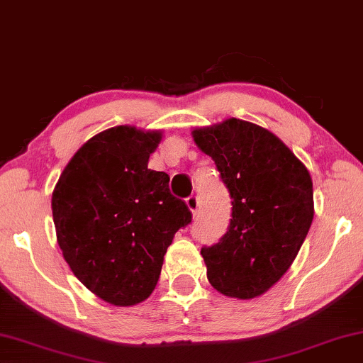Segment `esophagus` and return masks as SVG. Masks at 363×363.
I'll use <instances>...</instances> for the list:
<instances>
[{"label":"esophagus","mask_w":363,"mask_h":363,"mask_svg":"<svg viewBox=\"0 0 363 363\" xmlns=\"http://www.w3.org/2000/svg\"><path fill=\"white\" fill-rule=\"evenodd\" d=\"M186 203H187V208L192 211V215L197 216L199 210H200V200H199L197 195H191V197H187Z\"/></svg>","instance_id":"1"}]
</instances>
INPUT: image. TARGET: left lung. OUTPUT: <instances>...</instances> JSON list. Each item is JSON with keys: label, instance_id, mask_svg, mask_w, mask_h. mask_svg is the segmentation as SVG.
<instances>
[{"label": "left lung", "instance_id": "1", "mask_svg": "<svg viewBox=\"0 0 363 363\" xmlns=\"http://www.w3.org/2000/svg\"><path fill=\"white\" fill-rule=\"evenodd\" d=\"M233 199L228 231L203 247L206 278L223 296L254 298L283 278L313 220V184L272 132L229 118L192 132Z\"/></svg>", "mask_w": 363, "mask_h": 363}]
</instances>
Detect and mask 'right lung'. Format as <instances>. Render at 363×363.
Here are the masks:
<instances>
[{"instance_id":"1","label":"right lung","mask_w":363,"mask_h":363,"mask_svg":"<svg viewBox=\"0 0 363 363\" xmlns=\"http://www.w3.org/2000/svg\"><path fill=\"white\" fill-rule=\"evenodd\" d=\"M160 130L116 125L84 143L61 172L51 210L62 257L101 301L135 306L158 283L174 234L192 221L169 192V176L148 169Z\"/></svg>"}]
</instances>
